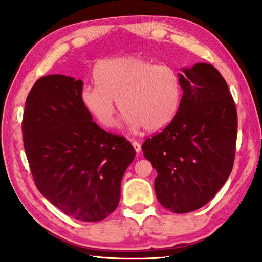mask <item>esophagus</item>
Returning a JSON list of instances; mask_svg holds the SVG:
<instances>
[{
  "label": "esophagus",
  "instance_id": "obj_1",
  "mask_svg": "<svg viewBox=\"0 0 262 262\" xmlns=\"http://www.w3.org/2000/svg\"><path fill=\"white\" fill-rule=\"evenodd\" d=\"M130 142H132V145L134 146L136 153H140V152H141V150H142V147H141V144H140V143H138V142H137V141H135V140H130Z\"/></svg>",
  "mask_w": 262,
  "mask_h": 262
}]
</instances>
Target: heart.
I'll list each match as a JSON object with an SVG mask.
<instances>
[{"label": "heart", "instance_id": "b5f03b06", "mask_svg": "<svg viewBox=\"0 0 262 262\" xmlns=\"http://www.w3.org/2000/svg\"><path fill=\"white\" fill-rule=\"evenodd\" d=\"M97 86H85L81 101L105 128L117 121V102L130 129L158 132L176 117L182 100L181 75L171 66L140 56L103 60L93 69Z\"/></svg>", "mask_w": 262, "mask_h": 262}]
</instances>
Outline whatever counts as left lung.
I'll use <instances>...</instances> for the list:
<instances>
[{
  "instance_id": "1",
  "label": "left lung",
  "mask_w": 262,
  "mask_h": 262,
  "mask_svg": "<svg viewBox=\"0 0 262 262\" xmlns=\"http://www.w3.org/2000/svg\"><path fill=\"white\" fill-rule=\"evenodd\" d=\"M182 71L176 117L142 145L158 173V201L175 213L200 209L223 187L232 172L237 136L236 106L219 71L203 62Z\"/></svg>"
}]
</instances>
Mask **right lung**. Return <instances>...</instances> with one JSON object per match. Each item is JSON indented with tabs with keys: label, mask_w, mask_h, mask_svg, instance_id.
Instances as JSON below:
<instances>
[{
	"label": "right lung",
	"mask_w": 262,
	"mask_h": 262,
	"mask_svg": "<svg viewBox=\"0 0 262 262\" xmlns=\"http://www.w3.org/2000/svg\"><path fill=\"white\" fill-rule=\"evenodd\" d=\"M83 80L49 75L26 100L23 137L35 185L63 213L100 222L118 207L135 150L93 121L81 101Z\"/></svg>",
	"instance_id": "add662e5"
}]
</instances>
